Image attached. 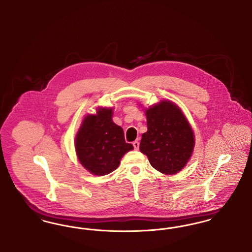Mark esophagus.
<instances>
[{
    "label": "esophagus",
    "instance_id": "34e87169",
    "mask_svg": "<svg viewBox=\"0 0 252 252\" xmlns=\"http://www.w3.org/2000/svg\"><path fill=\"white\" fill-rule=\"evenodd\" d=\"M133 146H134V149L135 150H138L139 149V146H140V144H139V142L138 141H135V142H133Z\"/></svg>",
    "mask_w": 252,
    "mask_h": 252
}]
</instances>
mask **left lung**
<instances>
[{
  "label": "left lung",
  "instance_id": "8db88e82",
  "mask_svg": "<svg viewBox=\"0 0 252 252\" xmlns=\"http://www.w3.org/2000/svg\"><path fill=\"white\" fill-rule=\"evenodd\" d=\"M147 131L142 135L140 151L152 167L175 175L192 156L194 137L189 122L176 104L161 101L145 111Z\"/></svg>",
  "mask_w": 252,
  "mask_h": 252
}]
</instances>
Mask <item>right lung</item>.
I'll return each mask as SVG.
<instances>
[{
	"label": "right lung",
	"instance_id": "right-lung-1",
	"mask_svg": "<svg viewBox=\"0 0 252 252\" xmlns=\"http://www.w3.org/2000/svg\"><path fill=\"white\" fill-rule=\"evenodd\" d=\"M112 108H101L87 115L75 136L80 163L96 176H105L119 166L123 156L133 149L126 144L123 128L112 121Z\"/></svg>",
	"mask_w": 252,
	"mask_h": 252
}]
</instances>
